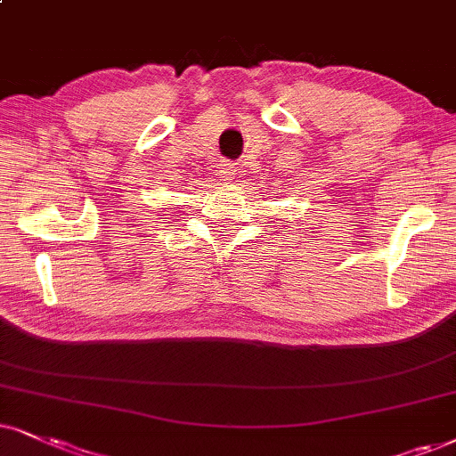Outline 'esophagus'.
Wrapping results in <instances>:
<instances>
[{"label": "esophagus", "instance_id": "34e87169", "mask_svg": "<svg viewBox=\"0 0 456 456\" xmlns=\"http://www.w3.org/2000/svg\"><path fill=\"white\" fill-rule=\"evenodd\" d=\"M235 175H238V166H235L233 161H223L221 168L216 172L218 181H233Z\"/></svg>", "mask_w": 456, "mask_h": 456}]
</instances>
